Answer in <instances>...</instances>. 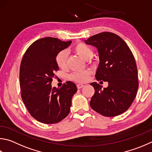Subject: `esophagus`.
<instances>
[{
	"label": "esophagus",
	"instance_id": "obj_1",
	"mask_svg": "<svg viewBox=\"0 0 152 152\" xmlns=\"http://www.w3.org/2000/svg\"><path fill=\"white\" fill-rule=\"evenodd\" d=\"M76 86H77V88H78V89H80V88H83L84 86V85L82 84H78L76 85Z\"/></svg>",
	"mask_w": 152,
	"mask_h": 152
}]
</instances>
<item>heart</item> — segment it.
<instances>
[{"instance_id":"b5f03b06","label":"heart","mask_w":152,"mask_h":152,"mask_svg":"<svg viewBox=\"0 0 152 152\" xmlns=\"http://www.w3.org/2000/svg\"><path fill=\"white\" fill-rule=\"evenodd\" d=\"M74 51L83 58L85 60H88L93 56V50L89 46L84 43L79 42L74 46ZM68 54L65 50H62L57 54L56 56V63L60 69H65L67 66ZM90 72L88 70H80L74 72L70 75V78L74 81L83 82L88 79Z\"/></svg>"}]
</instances>
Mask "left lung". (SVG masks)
Returning a JSON list of instances; mask_svg holds the SVG:
<instances>
[{
    "label": "left lung",
    "mask_w": 152,
    "mask_h": 152,
    "mask_svg": "<svg viewBox=\"0 0 152 152\" xmlns=\"http://www.w3.org/2000/svg\"><path fill=\"white\" fill-rule=\"evenodd\" d=\"M97 48L98 68L97 80L108 82V86L92 82L94 94L91 98L92 108L106 117L125 112L133 102L138 89L136 63L130 49L122 38L112 32H104L85 40Z\"/></svg>",
    "instance_id": "1"
}]
</instances>
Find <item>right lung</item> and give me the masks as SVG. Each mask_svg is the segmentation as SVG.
<instances>
[{
  "label": "right lung",
  "instance_id": "1",
  "mask_svg": "<svg viewBox=\"0 0 152 152\" xmlns=\"http://www.w3.org/2000/svg\"><path fill=\"white\" fill-rule=\"evenodd\" d=\"M56 38L46 37L33 42L24 53L20 67L21 97L30 115L40 122L56 124L70 111L72 98L77 87L68 81L60 88L52 87L56 56L70 45Z\"/></svg>",
  "mask_w": 152,
  "mask_h": 152
}]
</instances>
